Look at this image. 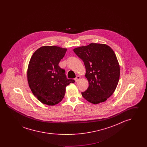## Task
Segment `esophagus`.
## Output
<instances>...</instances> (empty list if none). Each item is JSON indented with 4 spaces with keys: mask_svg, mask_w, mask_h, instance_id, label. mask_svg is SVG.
I'll use <instances>...</instances> for the list:
<instances>
[{
    "mask_svg": "<svg viewBox=\"0 0 147 147\" xmlns=\"http://www.w3.org/2000/svg\"><path fill=\"white\" fill-rule=\"evenodd\" d=\"M80 79V77L77 76V77L75 78V81H76V82H78Z\"/></svg>",
    "mask_w": 147,
    "mask_h": 147,
    "instance_id": "obj_1",
    "label": "esophagus"
}]
</instances>
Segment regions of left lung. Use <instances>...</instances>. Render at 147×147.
Instances as JSON below:
<instances>
[{"mask_svg": "<svg viewBox=\"0 0 147 147\" xmlns=\"http://www.w3.org/2000/svg\"><path fill=\"white\" fill-rule=\"evenodd\" d=\"M73 51L84 62L89 82L88 89L82 92L83 97L94 104L104 102L119 83L120 69L115 52L109 46L100 43H90Z\"/></svg>", "mask_w": 147, "mask_h": 147, "instance_id": "8db88e82", "label": "left lung"}]
</instances>
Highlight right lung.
Instances as JSON below:
<instances>
[{"label":"right lung","instance_id":"1","mask_svg":"<svg viewBox=\"0 0 147 147\" xmlns=\"http://www.w3.org/2000/svg\"><path fill=\"white\" fill-rule=\"evenodd\" d=\"M67 49L57 46H42L37 49L28 64V85L35 97L44 104L55 105L63 99L65 88L75 82L69 79L58 64Z\"/></svg>","mask_w":147,"mask_h":147}]
</instances>
